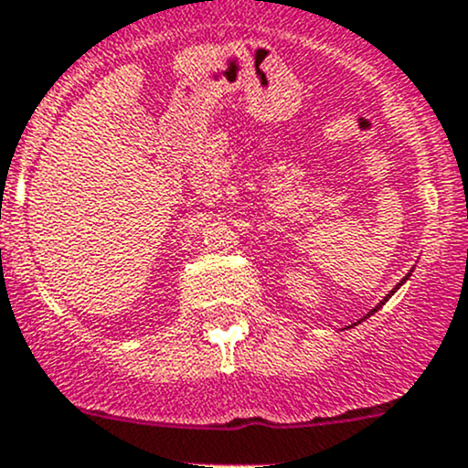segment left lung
I'll use <instances>...</instances> for the list:
<instances>
[{
	"mask_svg": "<svg viewBox=\"0 0 468 468\" xmlns=\"http://www.w3.org/2000/svg\"><path fill=\"white\" fill-rule=\"evenodd\" d=\"M410 272H412V270H410ZM410 272H408V274H406V277H403V279H401V283H397V286H394V288H392V291H389V295H388V297H385V300H383V302H380V304H378L377 308H372V311H369V313H367V317H369V315H374V313H377V311H378V308H380V306H383V304H385V302H388V300H389V297H392V295H394V292H397V291H399V288H401V286H403V283H406V282H408V277H410Z\"/></svg>",
	"mask_w": 468,
	"mask_h": 468,
	"instance_id": "obj_1",
	"label": "left lung"
}]
</instances>
